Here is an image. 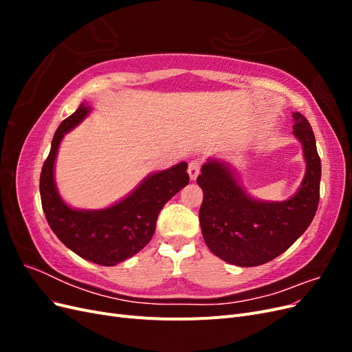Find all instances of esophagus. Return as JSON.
Wrapping results in <instances>:
<instances>
[{
    "mask_svg": "<svg viewBox=\"0 0 352 352\" xmlns=\"http://www.w3.org/2000/svg\"><path fill=\"white\" fill-rule=\"evenodd\" d=\"M199 170H201V163L198 162V160H192V162H190L188 166V173H189L190 180L197 179V176L199 175Z\"/></svg>",
    "mask_w": 352,
    "mask_h": 352,
    "instance_id": "1",
    "label": "esophagus"
}]
</instances>
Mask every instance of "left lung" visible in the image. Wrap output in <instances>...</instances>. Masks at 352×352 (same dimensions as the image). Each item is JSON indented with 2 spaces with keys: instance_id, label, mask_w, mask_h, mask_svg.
Returning <instances> with one entry per match:
<instances>
[{
  "instance_id": "left-lung-1",
  "label": "left lung",
  "mask_w": 352,
  "mask_h": 352,
  "mask_svg": "<svg viewBox=\"0 0 352 352\" xmlns=\"http://www.w3.org/2000/svg\"><path fill=\"white\" fill-rule=\"evenodd\" d=\"M294 135L302 142L307 172L287 201L261 202L243 192L226 164L202 166L197 184L204 198L199 225L207 247L219 258L241 267L260 265L285 252L313 221L320 198L322 163L310 123L294 113Z\"/></svg>"
}]
</instances>
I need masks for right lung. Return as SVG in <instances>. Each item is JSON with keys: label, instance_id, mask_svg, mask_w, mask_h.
<instances>
[{"label": "right lung", "instance_id": "obj_1", "mask_svg": "<svg viewBox=\"0 0 352 352\" xmlns=\"http://www.w3.org/2000/svg\"><path fill=\"white\" fill-rule=\"evenodd\" d=\"M83 102L61 122L42 166L39 192L51 230L79 257L101 265H116L140 252L151 241L166 202L188 185L185 162L146 177L135 192L105 210H73L60 198L54 184V162L66 132L88 116Z\"/></svg>", "mask_w": 352, "mask_h": 352}]
</instances>
